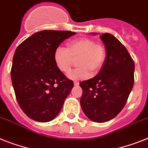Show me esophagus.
Returning <instances> with one entry per match:
<instances>
[{"instance_id": "1", "label": "esophagus", "mask_w": 148, "mask_h": 148, "mask_svg": "<svg viewBox=\"0 0 148 148\" xmlns=\"http://www.w3.org/2000/svg\"><path fill=\"white\" fill-rule=\"evenodd\" d=\"M79 85V82H74V85H75V86H78Z\"/></svg>"}]
</instances>
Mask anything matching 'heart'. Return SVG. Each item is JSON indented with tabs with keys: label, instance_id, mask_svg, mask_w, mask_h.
<instances>
[{
	"label": "heart",
	"instance_id": "heart-1",
	"mask_svg": "<svg viewBox=\"0 0 148 148\" xmlns=\"http://www.w3.org/2000/svg\"><path fill=\"white\" fill-rule=\"evenodd\" d=\"M106 57L104 46L89 38L73 39L67 43V48L59 46L53 53L55 64L63 73L69 72L74 59L78 58L77 65L79 66L67 75L71 80H83L88 79L91 73H98L104 64Z\"/></svg>",
	"mask_w": 148,
	"mask_h": 148
}]
</instances>
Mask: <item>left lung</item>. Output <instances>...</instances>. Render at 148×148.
<instances>
[{
    "label": "left lung",
    "instance_id": "obj_1",
    "mask_svg": "<svg viewBox=\"0 0 148 148\" xmlns=\"http://www.w3.org/2000/svg\"><path fill=\"white\" fill-rule=\"evenodd\" d=\"M100 38L107 51L106 60L96 76L79 84L83 91L80 104L89 119L105 123L125 107L134 85L135 63L113 35L104 33Z\"/></svg>",
    "mask_w": 148,
    "mask_h": 148
}]
</instances>
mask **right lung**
<instances>
[{
	"instance_id": "add662e5",
	"label": "right lung",
	"mask_w": 148,
	"mask_h": 148,
	"mask_svg": "<svg viewBox=\"0 0 148 148\" xmlns=\"http://www.w3.org/2000/svg\"><path fill=\"white\" fill-rule=\"evenodd\" d=\"M75 34L38 32L17 47L11 79L19 107L30 119L47 123L60 112L74 85L57 67L53 53L65 39Z\"/></svg>"
}]
</instances>
